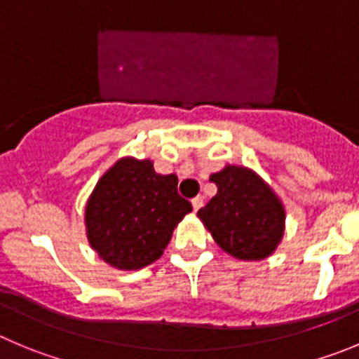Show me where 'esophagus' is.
I'll return each mask as SVG.
<instances>
[{
	"instance_id": "obj_1",
	"label": "esophagus",
	"mask_w": 359,
	"mask_h": 359,
	"mask_svg": "<svg viewBox=\"0 0 359 359\" xmlns=\"http://www.w3.org/2000/svg\"><path fill=\"white\" fill-rule=\"evenodd\" d=\"M191 203H193V210H198L203 205V198L202 196H195V198L191 200Z\"/></svg>"
}]
</instances>
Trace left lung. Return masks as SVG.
<instances>
[{
    "instance_id": "1",
    "label": "left lung",
    "mask_w": 359,
    "mask_h": 359,
    "mask_svg": "<svg viewBox=\"0 0 359 359\" xmlns=\"http://www.w3.org/2000/svg\"><path fill=\"white\" fill-rule=\"evenodd\" d=\"M210 182L217 193L198 217L221 250L239 260L269 257L285 229V209L274 191L243 166H225L210 175Z\"/></svg>"
}]
</instances>
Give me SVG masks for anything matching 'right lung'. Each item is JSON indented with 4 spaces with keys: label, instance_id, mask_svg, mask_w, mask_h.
<instances>
[{
    "label": "right lung",
    "instance_id": "right-lung-1",
    "mask_svg": "<svg viewBox=\"0 0 359 359\" xmlns=\"http://www.w3.org/2000/svg\"><path fill=\"white\" fill-rule=\"evenodd\" d=\"M177 177L154 172L152 161L123 157L100 177L86 203L90 246L116 269L156 262L191 203L177 193Z\"/></svg>",
    "mask_w": 359,
    "mask_h": 359
}]
</instances>
